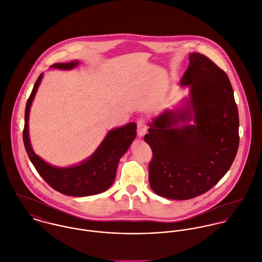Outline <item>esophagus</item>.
<instances>
[{
  "label": "esophagus",
  "instance_id": "esophagus-1",
  "mask_svg": "<svg viewBox=\"0 0 262 262\" xmlns=\"http://www.w3.org/2000/svg\"><path fill=\"white\" fill-rule=\"evenodd\" d=\"M137 123H138V135H139V137H144L145 134L147 133V125H146L145 119L140 118Z\"/></svg>",
  "mask_w": 262,
  "mask_h": 262
}]
</instances>
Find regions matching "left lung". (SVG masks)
Wrapping results in <instances>:
<instances>
[{"instance_id": "left-lung-1", "label": "left lung", "mask_w": 262, "mask_h": 262, "mask_svg": "<svg viewBox=\"0 0 262 262\" xmlns=\"http://www.w3.org/2000/svg\"><path fill=\"white\" fill-rule=\"evenodd\" d=\"M180 85L189 87V98L153 118L145 142L153 151L152 190L184 201L207 192L230 169L239 146V114L227 74L202 53L189 54Z\"/></svg>"}]
</instances>
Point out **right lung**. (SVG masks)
<instances>
[{
  "mask_svg": "<svg viewBox=\"0 0 262 262\" xmlns=\"http://www.w3.org/2000/svg\"><path fill=\"white\" fill-rule=\"evenodd\" d=\"M80 63L79 60L70 62H56L51 66L58 70H73ZM40 74L34 84L32 92L25 108V124L23 142L27 155L45 181L56 191L70 196H88L101 193L107 190L115 179L117 165L137 136V123L129 122L123 126L110 129L95 152L70 167H57L42 160L32 149L29 138V112L30 107L42 80Z\"/></svg>",
  "mask_w": 262,
  "mask_h": 262,
  "instance_id": "right-lung-1",
  "label": "right lung"
}]
</instances>
